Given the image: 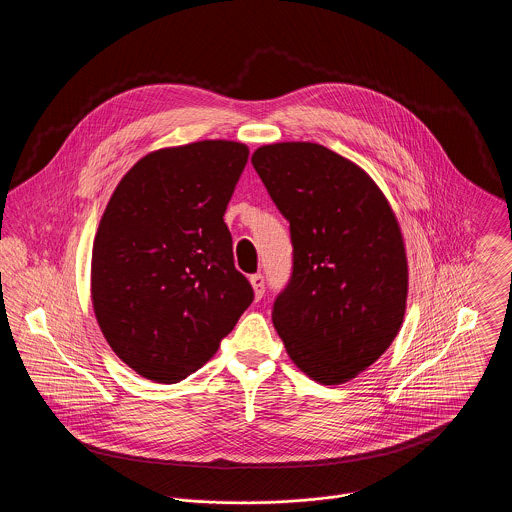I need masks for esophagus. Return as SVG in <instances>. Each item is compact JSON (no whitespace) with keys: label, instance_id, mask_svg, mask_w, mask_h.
Returning <instances> with one entry per match:
<instances>
[{"label":"esophagus","instance_id":"esophagus-1","mask_svg":"<svg viewBox=\"0 0 512 512\" xmlns=\"http://www.w3.org/2000/svg\"><path fill=\"white\" fill-rule=\"evenodd\" d=\"M250 284H252V288H254V295L260 299L264 292H266V280H264V276L262 274H254V276H250Z\"/></svg>","mask_w":512,"mask_h":512}]
</instances>
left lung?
Masks as SVG:
<instances>
[{
    "mask_svg": "<svg viewBox=\"0 0 512 512\" xmlns=\"http://www.w3.org/2000/svg\"><path fill=\"white\" fill-rule=\"evenodd\" d=\"M252 165L292 236V276L274 301V327L307 376L347 382L402 325L408 266L400 226L365 171L327 147L264 146Z\"/></svg>",
    "mask_w": 512,
    "mask_h": 512,
    "instance_id": "8db88e82",
    "label": "left lung"
}]
</instances>
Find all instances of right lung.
Returning a JSON list of instances; mask_svg holds the SVG:
<instances>
[{
    "instance_id": "1",
    "label": "right lung",
    "mask_w": 512,
    "mask_h": 512,
    "mask_svg": "<svg viewBox=\"0 0 512 512\" xmlns=\"http://www.w3.org/2000/svg\"><path fill=\"white\" fill-rule=\"evenodd\" d=\"M248 147L159 149L116 187L94 238L92 303L112 351L173 384L205 365L254 301L224 224Z\"/></svg>"
}]
</instances>
